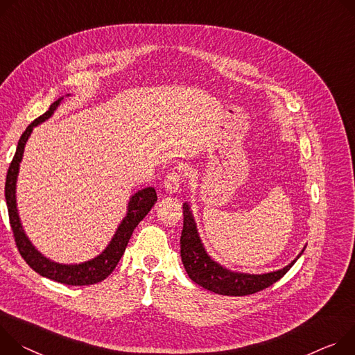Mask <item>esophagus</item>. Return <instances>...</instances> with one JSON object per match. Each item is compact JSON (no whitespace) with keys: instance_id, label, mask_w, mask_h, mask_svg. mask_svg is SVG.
I'll return each instance as SVG.
<instances>
[{"instance_id":"1","label":"esophagus","mask_w":355,"mask_h":355,"mask_svg":"<svg viewBox=\"0 0 355 355\" xmlns=\"http://www.w3.org/2000/svg\"><path fill=\"white\" fill-rule=\"evenodd\" d=\"M182 179H183V176H182L180 169H173L172 172H169L165 182H164L165 190L169 191V193H178L179 189H180Z\"/></svg>"}]
</instances>
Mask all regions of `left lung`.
Wrapping results in <instances>:
<instances>
[{"label": "left lung", "instance_id": "1", "mask_svg": "<svg viewBox=\"0 0 355 355\" xmlns=\"http://www.w3.org/2000/svg\"><path fill=\"white\" fill-rule=\"evenodd\" d=\"M304 248L306 245L291 263L278 270L268 273L231 270L209 255L199 235L190 205L183 203V230L180 237L182 262L189 278L210 292L225 296H245L259 292L278 282L302 257Z\"/></svg>", "mask_w": 355, "mask_h": 355}]
</instances>
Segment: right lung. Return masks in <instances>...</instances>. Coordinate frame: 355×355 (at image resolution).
<instances>
[{"label":"right lung","instance_id":"right-lung-1","mask_svg":"<svg viewBox=\"0 0 355 355\" xmlns=\"http://www.w3.org/2000/svg\"><path fill=\"white\" fill-rule=\"evenodd\" d=\"M70 96V94H67ZM63 101V97L56 100L49 110L41 115L39 118L28 125V128L24 131L18 141V146L14 155V159L10 165L8 173H7V180H6V202L8 207V216H10V223L11 228L14 231V237L15 243L18 247L19 254L22 258L26 261V263L37 272L41 277L52 279L59 284L64 285H71V286H85V285H94L97 282L104 281L108 275L114 270L116 266L118 261L121 259L127 244L131 239V235L135 230V227L139 224V221L150 211L152 206L156 203L157 196L153 187H145L134 193L128 206H127V214L121 220L120 225L116 227L111 241L108 245L94 258L80 262V263H59L55 262L49 258H46L42 252H39L31 240L28 239V235L25 234V230L22 227L19 214H18V207H17V180H18V173H19V165L24 156L25 145L33 131L35 127L39 124L45 123L46 120L55 114L60 103Z\"/></svg>","mask_w":355,"mask_h":355}]
</instances>
